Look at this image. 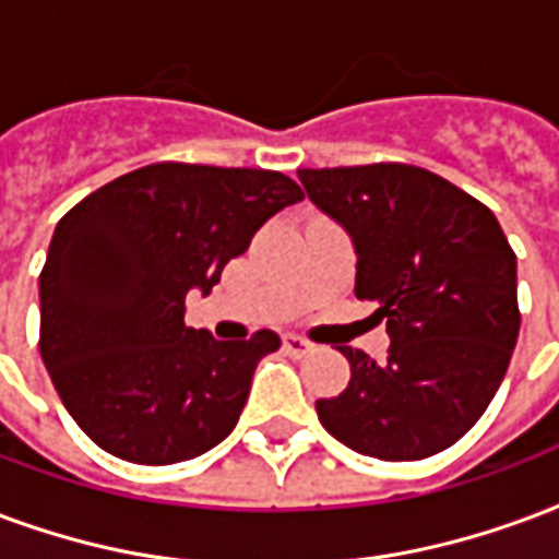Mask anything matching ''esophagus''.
Wrapping results in <instances>:
<instances>
[{
    "mask_svg": "<svg viewBox=\"0 0 559 559\" xmlns=\"http://www.w3.org/2000/svg\"><path fill=\"white\" fill-rule=\"evenodd\" d=\"M313 343L299 337V334H284V353L293 355V358H305V355L311 353Z\"/></svg>",
    "mask_w": 559,
    "mask_h": 559,
    "instance_id": "esophagus-1",
    "label": "esophagus"
}]
</instances>
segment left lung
Listing matches in <instances>:
<instances>
[{
  "label": "left lung",
  "mask_w": 559,
  "mask_h": 559,
  "mask_svg": "<svg viewBox=\"0 0 559 559\" xmlns=\"http://www.w3.org/2000/svg\"><path fill=\"white\" fill-rule=\"evenodd\" d=\"M313 204L353 237L355 296L388 322V358L337 346L349 384L320 424L364 456L412 462L465 436L519 341L515 251L477 198L403 163L299 168Z\"/></svg>",
  "instance_id": "left-lung-1"
}]
</instances>
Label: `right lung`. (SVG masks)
<instances>
[{"label":"right lung","instance_id":"1","mask_svg":"<svg viewBox=\"0 0 559 559\" xmlns=\"http://www.w3.org/2000/svg\"><path fill=\"white\" fill-rule=\"evenodd\" d=\"M266 168L156 163L82 198L40 272V358L70 417L106 453L175 465L237 427L251 376L281 337L216 341L183 322L263 222L301 201Z\"/></svg>","mask_w":559,"mask_h":559}]
</instances>
